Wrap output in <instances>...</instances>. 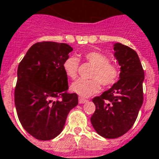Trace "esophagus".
Returning <instances> with one entry per match:
<instances>
[{
	"mask_svg": "<svg viewBox=\"0 0 159 159\" xmlns=\"http://www.w3.org/2000/svg\"><path fill=\"white\" fill-rule=\"evenodd\" d=\"M78 102H79L80 104H82V103H84V102H87V100H86V99H84V98H79V100H78Z\"/></svg>",
	"mask_w": 159,
	"mask_h": 159,
	"instance_id": "1",
	"label": "esophagus"
}]
</instances>
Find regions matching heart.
Instances as JSON below:
<instances>
[{
	"instance_id": "b5f03b06",
	"label": "heart",
	"mask_w": 159,
	"mask_h": 159,
	"mask_svg": "<svg viewBox=\"0 0 159 159\" xmlns=\"http://www.w3.org/2000/svg\"><path fill=\"white\" fill-rule=\"evenodd\" d=\"M85 61L89 62L93 69L89 77L92 79H78L71 84L70 89L81 98H89L100 90L102 86H111L116 83L119 77V70L115 64L110 62L109 57L98 51H89L84 54ZM79 61L75 57H70L66 59L63 64L65 75L71 79L77 75Z\"/></svg>"
}]
</instances>
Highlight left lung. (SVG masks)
<instances>
[{
    "label": "left lung",
    "instance_id": "obj_1",
    "mask_svg": "<svg viewBox=\"0 0 159 159\" xmlns=\"http://www.w3.org/2000/svg\"><path fill=\"white\" fill-rule=\"evenodd\" d=\"M120 65L119 80L92 101L96 111L90 118L95 130L105 139H116L129 130L143 104L144 72L137 52L122 43L114 44Z\"/></svg>",
    "mask_w": 159,
    "mask_h": 159
}]
</instances>
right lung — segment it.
<instances>
[{
  "label": "right lung",
  "mask_w": 159,
  "mask_h": 159,
  "mask_svg": "<svg viewBox=\"0 0 159 159\" xmlns=\"http://www.w3.org/2000/svg\"><path fill=\"white\" fill-rule=\"evenodd\" d=\"M72 50L67 43H34L19 63L15 89L17 116L26 131L38 140L57 137L69 112L78 104L77 95L68 93L62 68Z\"/></svg>",
  "instance_id": "obj_1"
}]
</instances>
